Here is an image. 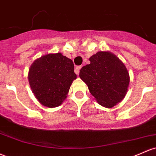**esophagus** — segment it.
Segmentation results:
<instances>
[{"instance_id":"esophagus-1","label":"esophagus","mask_w":156,"mask_h":156,"mask_svg":"<svg viewBox=\"0 0 156 156\" xmlns=\"http://www.w3.org/2000/svg\"><path fill=\"white\" fill-rule=\"evenodd\" d=\"M81 69V66H77L76 67H75V73H76L77 75H78L79 74V73H80V69Z\"/></svg>"}]
</instances>
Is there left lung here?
Listing matches in <instances>:
<instances>
[{
  "label": "left lung",
  "mask_w": 156,
  "mask_h": 156,
  "mask_svg": "<svg viewBox=\"0 0 156 156\" xmlns=\"http://www.w3.org/2000/svg\"><path fill=\"white\" fill-rule=\"evenodd\" d=\"M83 66L79 76L88 86L96 101L112 108L124 99L129 83V75L124 63L109 52H98Z\"/></svg>",
  "instance_id": "8db88e82"
}]
</instances>
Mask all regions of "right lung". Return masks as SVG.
Masks as SVG:
<instances>
[{
  "label": "right lung",
  "mask_w": 156,
  "mask_h": 156,
  "mask_svg": "<svg viewBox=\"0 0 156 156\" xmlns=\"http://www.w3.org/2000/svg\"><path fill=\"white\" fill-rule=\"evenodd\" d=\"M76 78L73 61L61 53L48 54L35 60L28 74L34 95L42 105L49 108L62 104Z\"/></svg>",
  "instance_id": "add662e5"
}]
</instances>
